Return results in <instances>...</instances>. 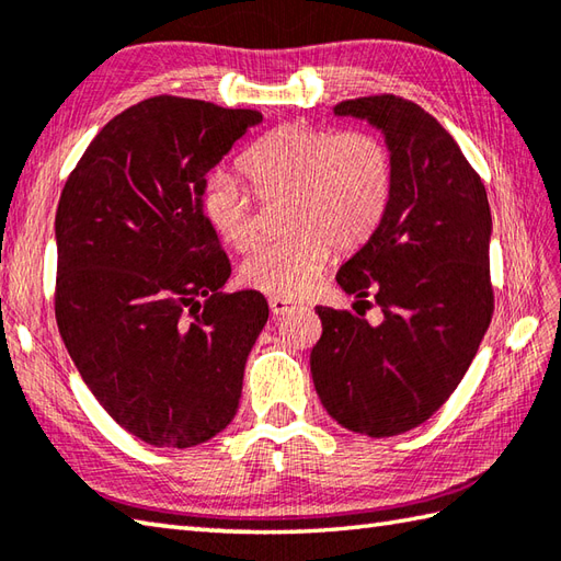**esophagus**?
<instances>
[{
	"label": "esophagus",
	"mask_w": 561,
	"mask_h": 561,
	"mask_svg": "<svg viewBox=\"0 0 561 561\" xmlns=\"http://www.w3.org/2000/svg\"><path fill=\"white\" fill-rule=\"evenodd\" d=\"M291 308H294V301H289V299H277V296H272V299H270V311H272L274 316L289 313Z\"/></svg>",
	"instance_id": "esophagus-1"
}]
</instances>
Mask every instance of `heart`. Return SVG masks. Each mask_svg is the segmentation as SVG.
I'll use <instances>...</instances> for the list:
<instances>
[{"label":"heart","mask_w":561,"mask_h":561,"mask_svg":"<svg viewBox=\"0 0 561 561\" xmlns=\"http://www.w3.org/2000/svg\"><path fill=\"white\" fill-rule=\"evenodd\" d=\"M241 169L255 196L236 178L211 175L202 211L211 231L233 250L257 241L260 202H284L289 236L257 248L241 265L245 287L277 299H299L323 274L332 248L352 253L383 221L396 165L390 147L364 129L287 123L245 151Z\"/></svg>","instance_id":"obj_1"}]
</instances>
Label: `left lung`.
Wrapping results in <instances>:
<instances>
[{"label":"left lung","instance_id":"left-lung-1","mask_svg":"<svg viewBox=\"0 0 561 561\" xmlns=\"http://www.w3.org/2000/svg\"><path fill=\"white\" fill-rule=\"evenodd\" d=\"M335 113L383 129L396 165L383 221L337 272L356 306L371 296L383 323L318 306L311 374L332 420L388 438L426 422L480 350L494 313L492 214L478 171L416 103L380 93Z\"/></svg>","mask_w":561,"mask_h":561}]
</instances>
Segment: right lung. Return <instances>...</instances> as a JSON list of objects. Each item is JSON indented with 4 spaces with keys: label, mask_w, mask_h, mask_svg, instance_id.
Here are the masks:
<instances>
[{
    "label": "right lung",
    "mask_w": 561,
    "mask_h": 561,
    "mask_svg": "<svg viewBox=\"0 0 561 561\" xmlns=\"http://www.w3.org/2000/svg\"><path fill=\"white\" fill-rule=\"evenodd\" d=\"M257 111L153 96L115 115L55 214V318L101 408L157 448L231 424L270 306L226 294L231 262L202 211L207 173Z\"/></svg>",
    "instance_id": "right-lung-1"
}]
</instances>
